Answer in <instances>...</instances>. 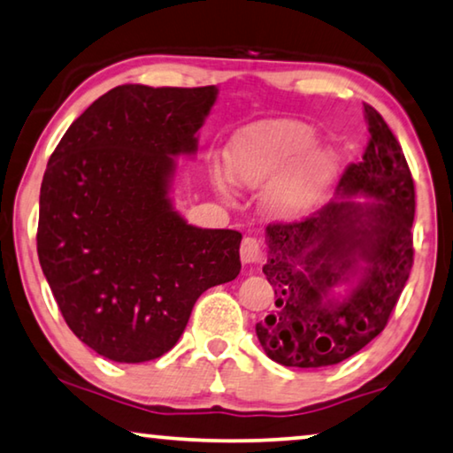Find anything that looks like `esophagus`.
I'll list each match as a JSON object with an SVG mask.
<instances>
[{
	"instance_id": "obj_1",
	"label": "esophagus",
	"mask_w": 453,
	"mask_h": 453,
	"mask_svg": "<svg viewBox=\"0 0 453 453\" xmlns=\"http://www.w3.org/2000/svg\"><path fill=\"white\" fill-rule=\"evenodd\" d=\"M241 261L245 265H253V263L261 261V242L253 239V236H245L241 242Z\"/></svg>"
}]
</instances>
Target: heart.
I'll list each match as a JSON object with an SVG mask.
<instances>
[{"mask_svg": "<svg viewBox=\"0 0 453 453\" xmlns=\"http://www.w3.org/2000/svg\"><path fill=\"white\" fill-rule=\"evenodd\" d=\"M316 131L296 119H271L236 131L226 148V173L242 188H263L265 208L277 219H297L322 203L338 173L334 151L311 148ZM226 190V178H214Z\"/></svg>", "mask_w": 453, "mask_h": 453, "instance_id": "heart-1", "label": "heart"}]
</instances>
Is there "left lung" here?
<instances>
[{"label":"left lung","mask_w":453,"mask_h":453,"mask_svg":"<svg viewBox=\"0 0 453 453\" xmlns=\"http://www.w3.org/2000/svg\"><path fill=\"white\" fill-rule=\"evenodd\" d=\"M363 162L340 178L336 198L299 222L265 228L263 273L275 310L255 326L267 357L319 368L350 358L379 336L413 267L415 186L407 159L377 109ZM369 200L358 203L353 198ZM348 284L347 294L333 289Z\"/></svg>","instance_id":"8db88e82"}]
</instances>
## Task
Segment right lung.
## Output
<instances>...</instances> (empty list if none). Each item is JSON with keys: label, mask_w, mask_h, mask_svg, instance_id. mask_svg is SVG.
Masks as SVG:
<instances>
[{"label": "right lung", "mask_w": 453, "mask_h": 453, "mask_svg": "<svg viewBox=\"0 0 453 453\" xmlns=\"http://www.w3.org/2000/svg\"><path fill=\"white\" fill-rule=\"evenodd\" d=\"M217 87L121 85L76 119L40 188L38 259L74 336L115 363L172 350L196 299L241 271L242 234L172 204Z\"/></svg>", "instance_id": "1"}]
</instances>
